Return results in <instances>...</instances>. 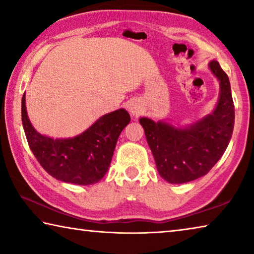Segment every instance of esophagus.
<instances>
[{"instance_id": "obj_1", "label": "esophagus", "mask_w": 254, "mask_h": 254, "mask_svg": "<svg viewBox=\"0 0 254 254\" xmlns=\"http://www.w3.org/2000/svg\"><path fill=\"white\" fill-rule=\"evenodd\" d=\"M128 112H130L131 115L133 117H139L141 114V112H142V107L139 104V103H131L130 105H128Z\"/></svg>"}]
</instances>
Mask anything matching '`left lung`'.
<instances>
[{"label": "left lung", "mask_w": 254, "mask_h": 254, "mask_svg": "<svg viewBox=\"0 0 254 254\" xmlns=\"http://www.w3.org/2000/svg\"><path fill=\"white\" fill-rule=\"evenodd\" d=\"M208 67L220 81V96L212 113L185 127L139 120L158 173L170 184H185L207 174L225 152L233 133L235 113L229 77L216 60Z\"/></svg>", "instance_id": "8db88e82"}]
</instances>
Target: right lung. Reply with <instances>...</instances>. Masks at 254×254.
<instances>
[{
	"label": "right lung",
	"instance_id": "right-lung-1",
	"mask_svg": "<svg viewBox=\"0 0 254 254\" xmlns=\"http://www.w3.org/2000/svg\"><path fill=\"white\" fill-rule=\"evenodd\" d=\"M22 126L29 147L47 173L62 182L93 185L110 168L119 135L130 123V115L120 109L103 115L87 130L74 137L54 139L40 134L32 127L22 96Z\"/></svg>",
	"mask_w": 254,
	"mask_h": 254
}]
</instances>
